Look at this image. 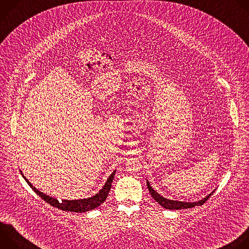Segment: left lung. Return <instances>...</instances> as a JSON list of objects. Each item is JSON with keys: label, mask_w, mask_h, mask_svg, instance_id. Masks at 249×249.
<instances>
[{"label": "left lung", "mask_w": 249, "mask_h": 249, "mask_svg": "<svg viewBox=\"0 0 249 249\" xmlns=\"http://www.w3.org/2000/svg\"><path fill=\"white\" fill-rule=\"evenodd\" d=\"M147 186H148V189H149L152 197L156 200V202H158L161 207L168 209V210H181V209H188V208H194L196 206H201L210 198V196H212L213 193L215 192V191L211 192L208 196L199 200L198 202H181V201L166 199L163 196L160 195L157 191L154 190V188H152V186L150 185V182L148 180H147Z\"/></svg>", "instance_id": "left-lung-1"}]
</instances>
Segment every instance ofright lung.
Masks as SVG:
<instances>
[{
  "instance_id": "1",
  "label": "right lung",
  "mask_w": 249,
  "mask_h": 249,
  "mask_svg": "<svg viewBox=\"0 0 249 249\" xmlns=\"http://www.w3.org/2000/svg\"><path fill=\"white\" fill-rule=\"evenodd\" d=\"M115 171L114 170L106 180L105 184L103 185L102 189L99 190L98 193H96L95 195L86 198V199H80V200H62L61 202L58 201L57 199L50 197L49 195H46L44 193H42L41 191H39L38 189L35 188L27 179L26 177L23 175V173L20 170V174L22 175L23 178L25 179V181L27 182V184L32 188V190L36 193L38 196H40L46 203L50 204L51 206L58 208L60 210L66 211V212H75V213H85V212H89L90 210H93L97 207H99L105 200L107 198V195L110 191L111 188V184L114 178L115 175Z\"/></svg>"
}]
</instances>
